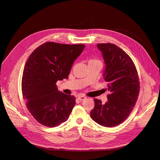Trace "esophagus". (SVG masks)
<instances>
[{"instance_id": "esophagus-1", "label": "esophagus", "mask_w": 160, "mask_h": 160, "mask_svg": "<svg viewBox=\"0 0 160 160\" xmlns=\"http://www.w3.org/2000/svg\"><path fill=\"white\" fill-rule=\"evenodd\" d=\"M77 98H78V99L79 101H83V100H85L86 99V97L84 96V95H79Z\"/></svg>"}]
</instances>
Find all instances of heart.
<instances>
[{"label":"heart","mask_w":160,"mask_h":160,"mask_svg":"<svg viewBox=\"0 0 160 160\" xmlns=\"http://www.w3.org/2000/svg\"><path fill=\"white\" fill-rule=\"evenodd\" d=\"M100 62L99 60L97 59H91V60L89 61V62Z\"/></svg>","instance_id":"obj_1"}]
</instances>
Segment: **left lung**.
I'll list each match as a JSON object with an SVG mask.
<instances>
[{
  "label": "left lung",
  "mask_w": 160,
  "mask_h": 160,
  "mask_svg": "<svg viewBox=\"0 0 160 160\" xmlns=\"http://www.w3.org/2000/svg\"><path fill=\"white\" fill-rule=\"evenodd\" d=\"M98 47L102 52L106 65L103 78L109 93L105 104L94 99L95 107L90 115L102 126L115 127L128 117L137 102L139 76L133 61L121 48L112 43H99Z\"/></svg>",
  "instance_id": "8db88e82"
}]
</instances>
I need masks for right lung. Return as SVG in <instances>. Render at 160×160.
Segmentation results:
<instances>
[{
  "label": "right lung",
  "instance_id": "right-lung-1",
  "mask_svg": "<svg viewBox=\"0 0 160 160\" xmlns=\"http://www.w3.org/2000/svg\"><path fill=\"white\" fill-rule=\"evenodd\" d=\"M84 48L83 44L47 42L28 57L22 77V97L28 111L40 124L57 127L68 119L75 98L60 92L56 83L68 78L72 63Z\"/></svg>",
  "mask_w": 160,
  "mask_h": 160
}]
</instances>
